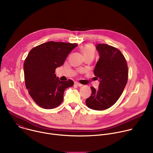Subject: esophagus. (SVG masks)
<instances>
[{"label": "esophagus", "instance_id": "34e87169", "mask_svg": "<svg viewBox=\"0 0 153 153\" xmlns=\"http://www.w3.org/2000/svg\"><path fill=\"white\" fill-rule=\"evenodd\" d=\"M74 84H75L76 86H80V87L82 86V84H80V83H78V82H74Z\"/></svg>", "mask_w": 153, "mask_h": 153}]
</instances>
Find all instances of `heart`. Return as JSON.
<instances>
[{"instance_id": "obj_1", "label": "heart", "mask_w": 153, "mask_h": 153, "mask_svg": "<svg viewBox=\"0 0 153 153\" xmlns=\"http://www.w3.org/2000/svg\"><path fill=\"white\" fill-rule=\"evenodd\" d=\"M81 52L82 53L85 58L86 57H93L95 56V50L94 47L91 44H86L80 48Z\"/></svg>"}]
</instances>
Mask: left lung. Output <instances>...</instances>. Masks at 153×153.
Instances as JSON below:
<instances>
[{
  "instance_id": "left-lung-1",
  "label": "left lung",
  "mask_w": 153,
  "mask_h": 153,
  "mask_svg": "<svg viewBox=\"0 0 153 153\" xmlns=\"http://www.w3.org/2000/svg\"><path fill=\"white\" fill-rule=\"evenodd\" d=\"M96 49L100 57L94 73L100 83L97 89L91 87V95L85 102L88 108L101 111L110 108L120 97L128 81V71L120 50L102 43L96 45Z\"/></svg>"
}]
</instances>
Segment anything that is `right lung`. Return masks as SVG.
Here are the masks:
<instances>
[{
    "label": "right lung",
    "instance_id": "obj_1",
    "mask_svg": "<svg viewBox=\"0 0 153 153\" xmlns=\"http://www.w3.org/2000/svg\"><path fill=\"white\" fill-rule=\"evenodd\" d=\"M77 47V43L50 41L30 51L24 64L25 86L39 106L45 109L58 106L63 100L65 90L74 85L71 80L60 81L54 73Z\"/></svg>",
    "mask_w": 153,
    "mask_h": 153
}]
</instances>
